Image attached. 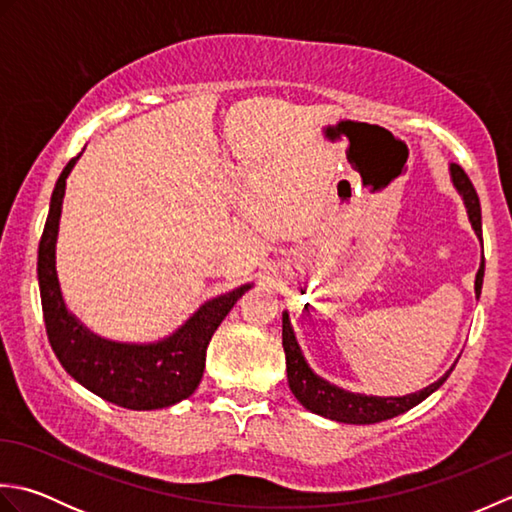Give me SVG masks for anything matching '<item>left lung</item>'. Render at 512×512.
Here are the masks:
<instances>
[{
  "label": "left lung",
  "instance_id": "1",
  "mask_svg": "<svg viewBox=\"0 0 512 512\" xmlns=\"http://www.w3.org/2000/svg\"><path fill=\"white\" fill-rule=\"evenodd\" d=\"M451 182L455 191L462 195L466 215H469V222L473 226L475 235L480 237L482 242V209H480V198L473 189V184L466 176L460 165L451 162L449 165ZM482 284H484V255L480 262V270L475 275V297L480 299L482 295ZM281 339H284V352H286V372H288V385L295 398L301 402L303 407L312 413H319L323 418H330L336 422L345 424H374L380 420H389L400 413L409 411L411 407L420 405L424 398H429L433 391L440 389L444 380L449 378L453 372L455 361L451 369L444 376H440L436 383L424 387L420 391H413L407 396H367V394H354V391H347L336 387L328 380L321 378L319 374L312 372V367L306 363V356H303L301 347L297 343L295 330H292V323L288 312L284 310V319H281Z\"/></svg>",
  "mask_w": 512,
  "mask_h": 512
}]
</instances>
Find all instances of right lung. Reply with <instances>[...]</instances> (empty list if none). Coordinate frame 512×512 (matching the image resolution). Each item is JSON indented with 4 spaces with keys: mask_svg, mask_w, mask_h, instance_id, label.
I'll return each instance as SVG.
<instances>
[{
    "mask_svg": "<svg viewBox=\"0 0 512 512\" xmlns=\"http://www.w3.org/2000/svg\"><path fill=\"white\" fill-rule=\"evenodd\" d=\"M81 154L65 165L54 184L48 220L39 242L37 279L48 341L65 372L103 400L134 411L171 407L198 389L213 332L253 284L204 301L176 332L154 343L110 341L85 328L65 306L57 275V237L65 180Z\"/></svg>",
    "mask_w": 512,
    "mask_h": 512,
    "instance_id": "right-lung-1",
    "label": "right lung"
}]
</instances>
